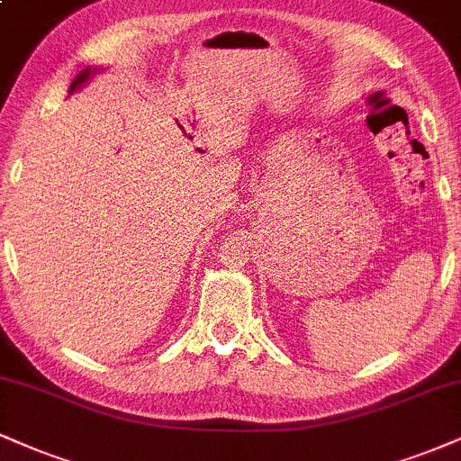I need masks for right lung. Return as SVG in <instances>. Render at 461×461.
<instances>
[{
    "instance_id": "obj_1",
    "label": "right lung",
    "mask_w": 461,
    "mask_h": 461,
    "mask_svg": "<svg viewBox=\"0 0 461 461\" xmlns=\"http://www.w3.org/2000/svg\"><path fill=\"white\" fill-rule=\"evenodd\" d=\"M98 70H101V68H90V66H87V68H83L81 72H79V75H77L75 77V81H72L70 83V90H68V94H72V92H77V90H81V87L83 86H86V83L87 81H90L92 79V77L94 75H96V72Z\"/></svg>"
}]
</instances>
